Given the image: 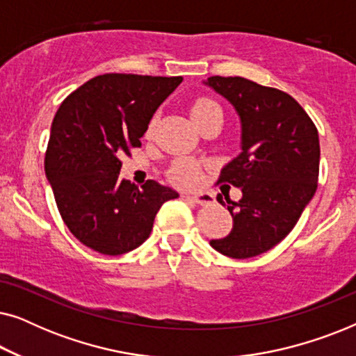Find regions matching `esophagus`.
<instances>
[{
	"label": "esophagus",
	"instance_id": "obj_1",
	"mask_svg": "<svg viewBox=\"0 0 356 356\" xmlns=\"http://www.w3.org/2000/svg\"><path fill=\"white\" fill-rule=\"evenodd\" d=\"M188 199H191L193 202L199 204V206H204V204H211L213 201V197L209 193H194V194H188Z\"/></svg>",
	"mask_w": 356,
	"mask_h": 356
}]
</instances>
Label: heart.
Here are the masks:
<instances>
[{
  "mask_svg": "<svg viewBox=\"0 0 356 356\" xmlns=\"http://www.w3.org/2000/svg\"><path fill=\"white\" fill-rule=\"evenodd\" d=\"M212 110H220L218 108V105L216 102L209 100V99H199L194 102L191 105V118H197L199 115H204L207 113V111H212ZM173 178L175 181H178L179 184H193L197 181L199 178V170L196 165L193 162H189V160H179V162L175 165L173 168Z\"/></svg>",
  "mask_w": 356,
  "mask_h": 356,
  "instance_id": "1",
  "label": "heart"
}]
</instances>
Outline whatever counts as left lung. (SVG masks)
<instances>
[{"instance_id":"left-lung-1","label":"left lung","mask_w":356,"mask_h":356,"mask_svg":"<svg viewBox=\"0 0 356 356\" xmlns=\"http://www.w3.org/2000/svg\"><path fill=\"white\" fill-rule=\"evenodd\" d=\"M204 84L230 102L241 124V152L222 168L218 183L241 189L227 199L233 228L211 240L213 250L233 259L269 251L298 222L313 199L319 177V136L293 97L245 77L212 76ZM217 201L225 206L220 194Z\"/></svg>"}]
</instances>
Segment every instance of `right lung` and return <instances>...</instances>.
I'll return each instance as SVG.
<instances>
[{
  "label": "right lung",
  "instance_id": "add662e5",
  "mask_svg": "<svg viewBox=\"0 0 356 356\" xmlns=\"http://www.w3.org/2000/svg\"><path fill=\"white\" fill-rule=\"evenodd\" d=\"M183 77L104 74L87 81L58 108L45 175L70 232L100 254L118 256L147 240L175 189L149 179L140 189L120 178L121 157L140 138Z\"/></svg>",
  "mask_w": 356,
  "mask_h": 356
}]
</instances>
